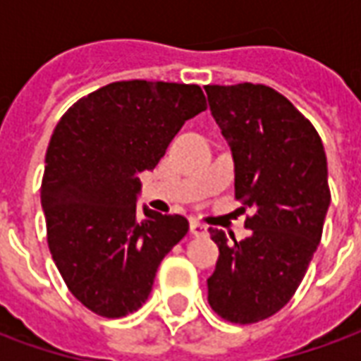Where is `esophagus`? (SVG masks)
Segmentation results:
<instances>
[{"instance_id": "34e87169", "label": "esophagus", "mask_w": 361, "mask_h": 361, "mask_svg": "<svg viewBox=\"0 0 361 361\" xmlns=\"http://www.w3.org/2000/svg\"><path fill=\"white\" fill-rule=\"evenodd\" d=\"M189 230H191V234L197 235V238L207 235V226H204V224H201L199 220H191V222H189Z\"/></svg>"}]
</instances>
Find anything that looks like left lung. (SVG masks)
<instances>
[{
	"label": "left lung",
	"mask_w": 361,
	"mask_h": 361,
	"mask_svg": "<svg viewBox=\"0 0 361 361\" xmlns=\"http://www.w3.org/2000/svg\"><path fill=\"white\" fill-rule=\"evenodd\" d=\"M204 90L234 157L235 199L255 209L242 242L209 230L220 251L209 303L230 323L250 325L282 310L307 272L331 204L326 154L310 119L271 87Z\"/></svg>",
	"instance_id": "1"
}]
</instances>
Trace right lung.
Listing matches in <instances>:
<instances>
[{
  "label": "right lung",
  "instance_id": "add662e5",
  "mask_svg": "<svg viewBox=\"0 0 361 361\" xmlns=\"http://www.w3.org/2000/svg\"><path fill=\"white\" fill-rule=\"evenodd\" d=\"M204 110L197 85L118 81L82 96L54 129L40 189L48 247L69 292L96 315L139 310L160 261L188 234L181 214L145 207L142 219L137 176Z\"/></svg>",
  "mask_w": 361,
  "mask_h": 361
}]
</instances>
